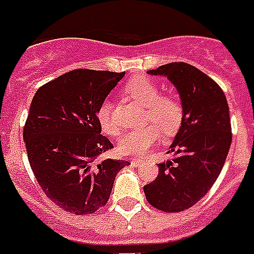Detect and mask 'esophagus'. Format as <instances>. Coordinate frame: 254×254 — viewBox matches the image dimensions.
Returning a JSON list of instances; mask_svg holds the SVG:
<instances>
[{
    "mask_svg": "<svg viewBox=\"0 0 254 254\" xmlns=\"http://www.w3.org/2000/svg\"><path fill=\"white\" fill-rule=\"evenodd\" d=\"M131 164H132L133 166H140L141 164H143V161H141V159H137V157H135V159H131Z\"/></svg>",
    "mask_w": 254,
    "mask_h": 254,
    "instance_id": "obj_1",
    "label": "esophagus"
}]
</instances>
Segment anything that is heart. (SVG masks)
<instances>
[{
    "mask_svg": "<svg viewBox=\"0 0 254 254\" xmlns=\"http://www.w3.org/2000/svg\"><path fill=\"white\" fill-rule=\"evenodd\" d=\"M125 94L144 106V126L126 133L118 143L121 155H141L160 139V129L165 135H174L182 127L185 118L184 105L173 94H160L159 85L147 76L132 77L126 84ZM97 121L107 136L119 135V127L111 117L109 102L102 103L97 110Z\"/></svg>",
    "mask_w": 254,
    "mask_h": 254,
    "instance_id": "heart-1",
    "label": "heart"
}]
</instances>
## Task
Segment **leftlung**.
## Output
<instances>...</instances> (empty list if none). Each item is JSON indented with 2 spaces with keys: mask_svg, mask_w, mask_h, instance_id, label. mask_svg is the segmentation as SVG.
Masks as SVG:
<instances>
[{
  "mask_svg": "<svg viewBox=\"0 0 254 254\" xmlns=\"http://www.w3.org/2000/svg\"><path fill=\"white\" fill-rule=\"evenodd\" d=\"M166 76L184 105L182 127L159 164V176L144 186L151 206L164 212L190 208L208 192L222 172L232 143L230 109L222 88L188 63H170L148 70Z\"/></svg>",
  "mask_w": 254,
  "mask_h": 254,
  "instance_id": "obj_1",
  "label": "left lung"
}]
</instances>
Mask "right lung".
Here are the masks:
<instances>
[{
  "label": "right lung",
  "mask_w": 254,
  "mask_h": 254,
  "mask_svg": "<svg viewBox=\"0 0 254 254\" xmlns=\"http://www.w3.org/2000/svg\"><path fill=\"white\" fill-rule=\"evenodd\" d=\"M125 72L74 69L40 86L31 101L23 140L36 181L54 203L93 214L110 198L125 160L102 157L114 145L101 135L97 110Z\"/></svg>",
  "instance_id": "right-lung-1"
}]
</instances>
